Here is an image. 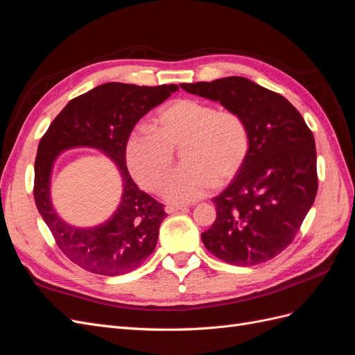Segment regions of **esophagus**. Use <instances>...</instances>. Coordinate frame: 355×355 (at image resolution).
Wrapping results in <instances>:
<instances>
[{"label": "esophagus", "instance_id": "1", "mask_svg": "<svg viewBox=\"0 0 355 355\" xmlns=\"http://www.w3.org/2000/svg\"><path fill=\"white\" fill-rule=\"evenodd\" d=\"M166 213H175V211H179V210H185V206H180V204H167V206L164 207Z\"/></svg>", "mask_w": 355, "mask_h": 355}]
</instances>
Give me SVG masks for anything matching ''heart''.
<instances>
[{
	"label": "heart",
	"mask_w": 355,
	"mask_h": 355,
	"mask_svg": "<svg viewBox=\"0 0 355 355\" xmlns=\"http://www.w3.org/2000/svg\"><path fill=\"white\" fill-rule=\"evenodd\" d=\"M250 139L243 118L216 111L197 99H176L154 115V130L136 128L127 137L128 170L149 191H159L173 168L175 151L184 167L164 185L171 202H191L225 185L239 173L249 154Z\"/></svg>",
	"instance_id": "obj_1"
}]
</instances>
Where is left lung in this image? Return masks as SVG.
Instances as JSON below:
<instances>
[{
    "mask_svg": "<svg viewBox=\"0 0 355 355\" xmlns=\"http://www.w3.org/2000/svg\"><path fill=\"white\" fill-rule=\"evenodd\" d=\"M180 89L239 114L250 139L243 167L213 198L216 220L201 234L204 245L231 265L272 259L293 241L315 200L313 132L286 98L249 78L180 84Z\"/></svg>",
    "mask_w": 355,
    "mask_h": 355,
    "instance_id": "1",
    "label": "left lung"
}]
</instances>
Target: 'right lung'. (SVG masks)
<instances>
[{
	"mask_svg": "<svg viewBox=\"0 0 355 355\" xmlns=\"http://www.w3.org/2000/svg\"><path fill=\"white\" fill-rule=\"evenodd\" d=\"M178 90L176 84H101L72 99L40 141L34 187L37 209L60 250L83 270L123 275L141 266L155 250L166 211L137 188L128 173L125 142L137 121ZM75 147L98 148L113 161L122 178V198L116 211L94 227L68 224L51 201L52 168L62 152Z\"/></svg>",
	"mask_w": 355,
	"mask_h": 355,
	"instance_id": "1",
	"label": "right lung"
}]
</instances>
